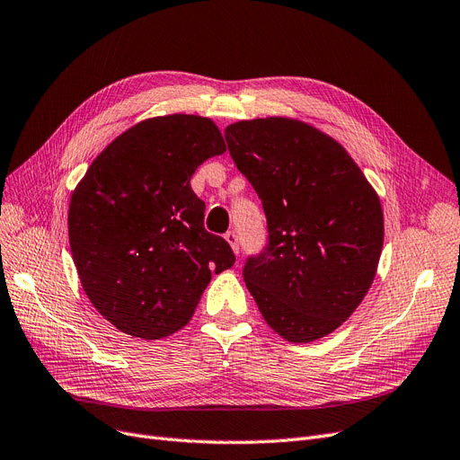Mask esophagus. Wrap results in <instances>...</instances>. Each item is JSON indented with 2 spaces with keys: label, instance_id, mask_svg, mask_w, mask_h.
I'll return each mask as SVG.
<instances>
[{
  "label": "esophagus",
  "instance_id": "34e87169",
  "mask_svg": "<svg viewBox=\"0 0 460 460\" xmlns=\"http://www.w3.org/2000/svg\"><path fill=\"white\" fill-rule=\"evenodd\" d=\"M226 241L229 243V246L233 248L234 253H239V234H236L234 231H227L226 233Z\"/></svg>",
  "mask_w": 460,
  "mask_h": 460
}]
</instances>
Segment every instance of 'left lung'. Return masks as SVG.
Wrapping results in <instances>:
<instances>
[{
  "label": "left lung",
  "instance_id": "left-lung-1",
  "mask_svg": "<svg viewBox=\"0 0 460 460\" xmlns=\"http://www.w3.org/2000/svg\"><path fill=\"white\" fill-rule=\"evenodd\" d=\"M226 140L267 216L269 246L243 273L261 316L290 343L330 335L377 273V191L341 144L299 119L233 123Z\"/></svg>",
  "mask_w": 460,
  "mask_h": 460
}]
</instances>
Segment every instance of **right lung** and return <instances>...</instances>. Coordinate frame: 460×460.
I'll use <instances>...</instances> for the list:
<instances>
[{
	"instance_id": "right-lung-1",
	"label": "right lung",
	"mask_w": 460,
	"mask_h": 460,
	"mask_svg": "<svg viewBox=\"0 0 460 460\" xmlns=\"http://www.w3.org/2000/svg\"><path fill=\"white\" fill-rule=\"evenodd\" d=\"M227 147L200 115L151 117L100 153L67 210L72 258L94 309L127 335L163 339L191 320L234 253L204 229L199 164Z\"/></svg>"
}]
</instances>
